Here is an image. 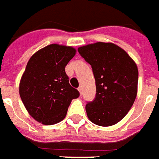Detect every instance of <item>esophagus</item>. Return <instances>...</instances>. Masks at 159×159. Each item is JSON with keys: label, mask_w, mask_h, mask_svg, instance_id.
<instances>
[{"label": "esophagus", "mask_w": 159, "mask_h": 159, "mask_svg": "<svg viewBox=\"0 0 159 159\" xmlns=\"http://www.w3.org/2000/svg\"><path fill=\"white\" fill-rule=\"evenodd\" d=\"M78 90H79V92H80V95H82V87L81 86H80V87L78 88Z\"/></svg>", "instance_id": "esophagus-1"}]
</instances>
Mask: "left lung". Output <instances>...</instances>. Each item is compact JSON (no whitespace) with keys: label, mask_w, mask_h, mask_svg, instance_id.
<instances>
[{"label":"left lung","mask_w":159,"mask_h":159,"mask_svg":"<svg viewBox=\"0 0 159 159\" xmlns=\"http://www.w3.org/2000/svg\"><path fill=\"white\" fill-rule=\"evenodd\" d=\"M91 65L95 78L96 96L85 110L94 124L108 127L128 114L135 100L138 68L123 49L114 43H96L78 49Z\"/></svg>","instance_id":"obj_1"}]
</instances>
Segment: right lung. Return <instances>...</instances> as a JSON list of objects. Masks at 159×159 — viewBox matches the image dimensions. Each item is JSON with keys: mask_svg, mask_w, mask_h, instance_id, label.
<instances>
[{"mask_svg": "<svg viewBox=\"0 0 159 159\" xmlns=\"http://www.w3.org/2000/svg\"><path fill=\"white\" fill-rule=\"evenodd\" d=\"M75 52L72 47L50 44L29 60L20 80V95L36 121L44 125L62 121L71 101L80 97L65 72Z\"/></svg>", "mask_w": 159, "mask_h": 159, "instance_id": "1", "label": "right lung"}]
</instances>
